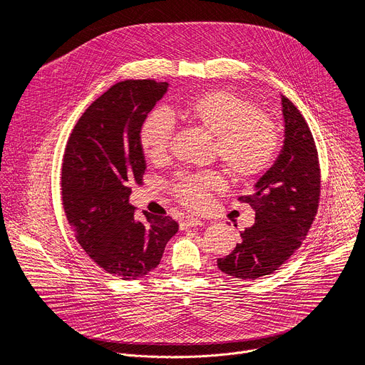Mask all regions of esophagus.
<instances>
[{"mask_svg":"<svg viewBox=\"0 0 365 365\" xmlns=\"http://www.w3.org/2000/svg\"><path fill=\"white\" fill-rule=\"evenodd\" d=\"M202 225V221L197 220V218H193V217H187L185 221L180 222V228L185 230V228H192V227H199Z\"/></svg>","mask_w":365,"mask_h":365,"instance_id":"34e87169","label":"esophagus"}]
</instances>
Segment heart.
<instances>
[{
  "instance_id": "heart-1",
  "label": "heart",
  "mask_w": 365,
  "mask_h": 365,
  "mask_svg": "<svg viewBox=\"0 0 365 365\" xmlns=\"http://www.w3.org/2000/svg\"><path fill=\"white\" fill-rule=\"evenodd\" d=\"M179 113L185 121L215 137L218 158L234 179L251 180L273 163L277 150L276 127L244 98L227 91L206 92L187 101ZM172 134L173 123L166 113L150 114L138 137L145 159L151 163L165 162ZM221 187V176L212 172L179 175L173 182L176 196L190 210H197L212 190Z\"/></svg>"
}]
</instances>
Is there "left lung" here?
<instances>
[{
    "mask_svg": "<svg viewBox=\"0 0 365 365\" xmlns=\"http://www.w3.org/2000/svg\"><path fill=\"white\" fill-rule=\"evenodd\" d=\"M282 96L283 147L274 165L254 185L248 203L255 221L241 232L231 254L217 264L228 276L255 280L276 272L302 245L314 222L321 195L318 150L312 133L293 102Z\"/></svg>",
    "mask_w": 365,
    "mask_h": 365,
    "instance_id": "left-lung-1",
    "label": "left lung"
}]
</instances>
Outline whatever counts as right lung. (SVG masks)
<instances>
[{"label": "right lung", "instance_id": "obj_1", "mask_svg": "<svg viewBox=\"0 0 365 365\" xmlns=\"http://www.w3.org/2000/svg\"><path fill=\"white\" fill-rule=\"evenodd\" d=\"M169 89L168 82L124 81L102 93L76 123L63 158L62 200L85 252L107 273L135 280L159 266L179 225L144 211L134 217L131 185L145 159L140 128Z\"/></svg>", "mask_w": 365, "mask_h": 365}]
</instances>
